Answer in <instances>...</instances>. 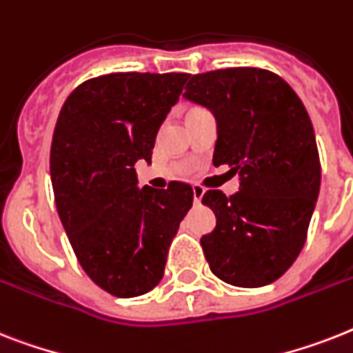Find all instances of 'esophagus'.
Masks as SVG:
<instances>
[{
    "label": "esophagus",
    "instance_id": "34e87169",
    "mask_svg": "<svg viewBox=\"0 0 353 353\" xmlns=\"http://www.w3.org/2000/svg\"><path fill=\"white\" fill-rule=\"evenodd\" d=\"M192 190H194V203H196V205H199L203 199V196H205V188H203L201 185H192Z\"/></svg>",
    "mask_w": 353,
    "mask_h": 353
}]
</instances>
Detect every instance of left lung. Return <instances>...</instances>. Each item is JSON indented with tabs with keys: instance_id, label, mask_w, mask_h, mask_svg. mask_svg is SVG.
Returning <instances> with one entry per match:
<instances>
[{
	"instance_id": "obj_1",
	"label": "left lung",
	"mask_w": 353,
	"mask_h": 353,
	"mask_svg": "<svg viewBox=\"0 0 353 353\" xmlns=\"http://www.w3.org/2000/svg\"><path fill=\"white\" fill-rule=\"evenodd\" d=\"M183 97L214 114V165L239 176L234 196H203L216 214V228L201 237L210 270L234 286L270 285L299 256L319 196L308 112L283 77L263 68L196 74Z\"/></svg>"
}]
</instances>
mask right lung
<instances>
[{"label":"right lung","instance_id":"1","mask_svg":"<svg viewBox=\"0 0 353 353\" xmlns=\"http://www.w3.org/2000/svg\"><path fill=\"white\" fill-rule=\"evenodd\" d=\"M188 74L117 72L81 83L63 105L50 148V179L68 241L87 276L117 297L161 281L168 246L190 210V185L137 186L159 127Z\"/></svg>","mask_w":353,"mask_h":353}]
</instances>
